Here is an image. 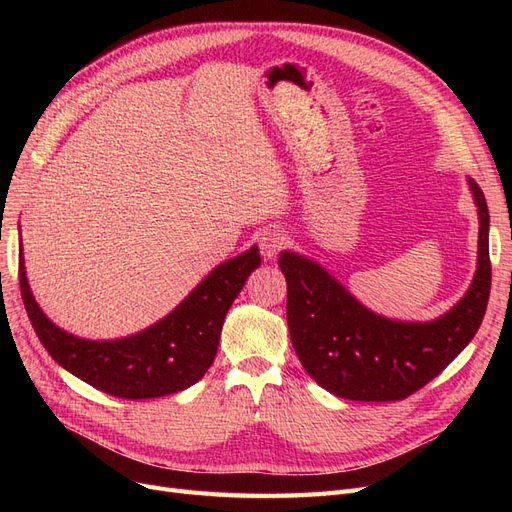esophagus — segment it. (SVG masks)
Returning a JSON list of instances; mask_svg holds the SVG:
<instances>
[{
  "label": "esophagus",
  "mask_w": 512,
  "mask_h": 512,
  "mask_svg": "<svg viewBox=\"0 0 512 512\" xmlns=\"http://www.w3.org/2000/svg\"><path fill=\"white\" fill-rule=\"evenodd\" d=\"M258 245H260V254L265 260H271L275 258V254L282 250V247L286 245V235L284 230L280 228H265L260 232L258 237Z\"/></svg>",
  "instance_id": "1"
}]
</instances>
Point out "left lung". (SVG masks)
I'll list each match as a JSON object with an SVG mask.
<instances>
[{
  "mask_svg": "<svg viewBox=\"0 0 512 512\" xmlns=\"http://www.w3.org/2000/svg\"><path fill=\"white\" fill-rule=\"evenodd\" d=\"M468 188L478 209L476 273L466 294L436 320L384 318L316 260L288 250L280 254L292 348L322 389L352 401L406 399L472 342L489 301L491 262L485 194L470 177Z\"/></svg>",
  "mask_w": 512,
  "mask_h": 512,
  "instance_id": "1",
  "label": "left lung"
}]
</instances>
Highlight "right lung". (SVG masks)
I'll use <instances>...</instances> for the list:
<instances>
[{"mask_svg":"<svg viewBox=\"0 0 512 512\" xmlns=\"http://www.w3.org/2000/svg\"><path fill=\"white\" fill-rule=\"evenodd\" d=\"M260 267L258 247L215 267L173 312L151 327L119 339L76 337L36 303L19 254L21 297L32 327L53 359L72 376L121 399H151L196 384L211 367L222 324L250 273Z\"/></svg>","mask_w":512,"mask_h":512,"instance_id":"add662e5","label":"right lung"}]
</instances>
